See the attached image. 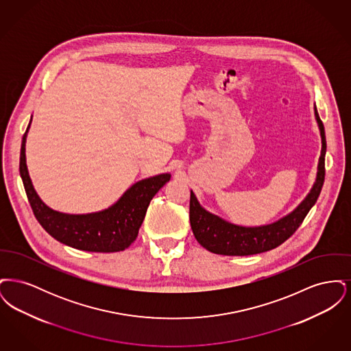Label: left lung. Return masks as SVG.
Returning a JSON list of instances; mask_svg holds the SVG:
<instances>
[{
    "mask_svg": "<svg viewBox=\"0 0 351 351\" xmlns=\"http://www.w3.org/2000/svg\"><path fill=\"white\" fill-rule=\"evenodd\" d=\"M315 117L321 135V154L318 158L316 180L304 200L288 215L261 226H242L229 222L206 210L191 191L189 221L195 238L202 247L219 255H252L272 250L282 245L298 230L308 212L316 204L325 179L326 139L324 123L315 104Z\"/></svg>",
    "mask_w": 351,
    "mask_h": 351,
    "instance_id": "left-lung-1",
    "label": "left lung"
}]
</instances>
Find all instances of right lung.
I'll return each instance as SVG.
<instances>
[{"label":"right lung","mask_w":351,"mask_h":351,"mask_svg":"<svg viewBox=\"0 0 351 351\" xmlns=\"http://www.w3.org/2000/svg\"><path fill=\"white\" fill-rule=\"evenodd\" d=\"M30 125L32 121L22 138L19 173L34 215L42 228L60 243L77 250L116 252L128 249L138 235L150 201L171 179V173H159L134 183L114 204L99 212L71 215L53 210L39 197L29 175L26 138Z\"/></svg>","instance_id":"add662e5"}]
</instances>
